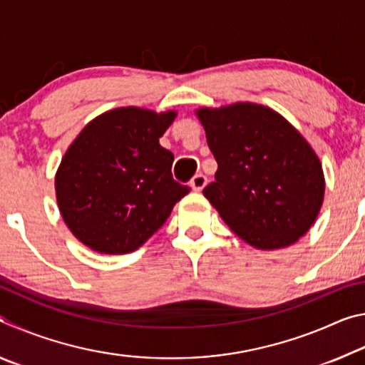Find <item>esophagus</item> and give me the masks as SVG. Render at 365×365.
<instances>
[{"label": "esophagus", "mask_w": 365, "mask_h": 365, "mask_svg": "<svg viewBox=\"0 0 365 365\" xmlns=\"http://www.w3.org/2000/svg\"><path fill=\"white\" fill-rule=\"evenodd\" d=\"M206 183H207V178L202 175V174H197V175H195L193 178H191L190 187L193 188L195 191H201L202 188L206 187Z\"/></svg>", "instance_id": "esophagus-1"}]
</instances>
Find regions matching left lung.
I'll list each match as a JSON object with an SVG mask.
<instances>
[{
	"label": "left lung",
	"instance_id": "8db88e82",
	"mask_svg": "<svg viewBox=\"0 0 365 365\" xmlns=\"http://www.w3.org/2000/svg\"><path fill=\"white\" fill-rule=\"evenodd\" d=\"M195 113L219 165L202 195L230 230L264 251L288 248L304 237L325 195L322 164L307 140L262 104Z\"/></svg>",
	"mask_w": 365,
	"mask_h": 365
}]
</instances>
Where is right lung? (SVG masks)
<instances>
[{"mask_svg": "<svg viewBox=\"0 0 365 365\" xmlns=\"http://www.w3.org/2000/svg\"><path fill=\"white\" fill-rule=\"evenodd\" d=\"M175 110L127 106L86 123L61 159L54 190L73 237L101 255H127L156 233L190 188L172 178L159 138Z\"/></svg>", "mask_w": 365, "mask_h": 365, "instance_id": "1", "label": "right lung"}]
</instances>
